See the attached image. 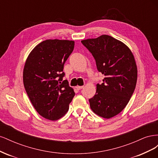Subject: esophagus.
I'll list each match as a JSON object with an SVG mask.
<instances>
[{
	"mask_svg": "<svg viewBox=\"0 0 158 158\" xmlns=\"http://www.w3.org/2000/svg\"><path fill=\"white\" fill-rule=\"evenodd\" d=\"M83 88H84V85H77V86H76V88L78 90L82 89Z\"/></svg>",
	"mask_w": 158,
	"mask_h": 158,
	"instance_id": "obj_1",
	"label": "esophagus"
}]
</instances>
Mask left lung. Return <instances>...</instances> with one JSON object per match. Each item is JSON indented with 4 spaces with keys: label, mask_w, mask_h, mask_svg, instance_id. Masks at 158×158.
Returning <instances> with one entry per match:
<instances>
[{
    "label": "left lung",
    "mask_w": 158,
    "mask_h": 158,
    "mask_svg": "<svg viewBox=\"0 0 158 158\" xmlns=\"http://www.w3.org/2000/svg\"><path fill=\"white\" fill-rule=\"evenodd\" d=\"M81 42L94 56L98 70L105 75L103 83L96 85V93L89 99L90 107L100 117L111 118L123 111L135 91V57L126 45L107 35Z\"/></svg>",
    "instance_id": "8db88e82"
}]
</instances>
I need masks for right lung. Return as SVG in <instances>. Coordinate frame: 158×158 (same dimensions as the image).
I'll return each instance as SVG.
<instances>
[{
	"label": "right lung",
	"instance_id": "add662e5",
	"mask_svg": "<svg viewBox=\"0 0 158 158\" xmlns=\"http://www.w3.org/2000/svg\"><path fill=\"white\" fill-rule=\"evenodd\" d=\"M74 41L47 40L28 56L23 73L26 93L37 113L51 121L68 111L75 93L63 80L64 64L74 50Z\"/></svg>",
	"mask_w": 158,
	"mask_h": 158
}]
</instances>
